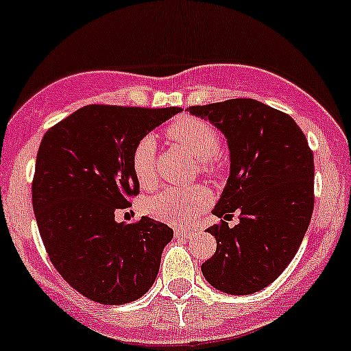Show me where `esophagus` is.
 Masks as SVG:
<instances>
[{
  "mask_svg": "<svg viewBox=\"0 0 351 351\" xmlns=\"http://www.w3.org/2000/svg\"><path fill=\"white\" fill-rule=\"evenodd\" d=\"M193 233V230H175V238L183 240V238H190Z\"/></svg>",
  "mask_w": 351,
  "mask_h": 351,
  "instance_id": "obj_1",
  "label": "esophagus"
}]
</instances>
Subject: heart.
<instances>
[{
	"instance_id": "b5f03b06",
	"label": "heart",
	"mask_w": 351,
	"mask_h": 351,
	"mask_svg": "<svg viewBox=\"0 0 351 351\" xmlns=\"http://www.w3.org/2000/svg\"><path fill=\"white\" fill-rule=\"evenodd\" d=\"M168 134L186 149L196 160L203 161V169L213 168V160L219 152L218 133L206 123L198 119H180L168 128ZM156 141L153 136H145L134 146L132 167L134 178L141 188L152 190L158 184L156 169ZM211 196L205 188H168L146 202V213L161 221L173 225H190L198 215L210 205Z\"/></svg>"
}]
</instances>
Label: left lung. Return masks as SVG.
Instances as JSON below:
<instances>
[{"mask_svg":"<svg viewBox=\"0 0 351 351\" xmlns=\"http://www.w3.org/2000/svg\"><path fill=\"white\" fill-rule=\"evenodd\" d=\"M188 111L225 134L230 152V176L211 210L223 221L206 230L217 252L202 265L203 276L223 293H256L282 275L310 225L313 153L293 118L256 99ZM233 213L241 221L230 229Z\"/></svg>","mask_w":351,"mask_h":351,"instance_id":"8db88e82","label":"left lung"}]
</instances>
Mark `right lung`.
Wrapping results in <instances>:
<instances>
[{"instance_id":"right-lung-1","label":"right lung","mask_w":351,"mask_h":351,"mask_svg":"<svg viewBox=\"0 0 351 351\" xmlns=\"http://www.w3.org/2000/svg\"><path fill=\"white\" fill-rule=\"evenodd\" d=\"M178 108L88 105L45 133L36 155L33 210L64 282L101 305H125L155 283L168 225L143 217L117 221L138 195L132 155L138 141Z\"/></svg>"}]
</instances>
